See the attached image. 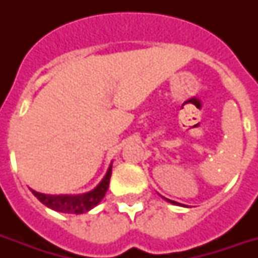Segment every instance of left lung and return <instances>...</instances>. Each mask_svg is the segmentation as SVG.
Wrapping results in <instances>:
<instances>
[{
	"label": "left lung",
	"instance_id": "obj_1",
	"mask_svg": "<svg viewBox=\"0 0 258 258\" xmlns=\"http://www.w3.org/2000/svg\"><path fill=\"white\" fill-rule=\"evenodd\" d=\"M169 201V202H171V204H176V202H174V201H170V200H167Z\"/></svg>",
	"mask_w": 258,
	"mask_h": 258
}]
</instances>
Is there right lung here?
Returning a JSON list of instances; mask_svg holds the SVG:
<instances>
[{
	"label": "right lung",
	"mask_w": 258,
	"mask_h": 258,
	"mask_svg": "<svg viewBox=\"0 0 258 258\" xmlns=\"http://www.w3.org/2000/svg\"><path fill=\"white\" fill-rule=\"evenodd\" d=\"M111 174H112V166H109L105 176L92 191L80 194V196H49V194H42V192H37L34 190H32V192L34 194V197H37V200L41 204L53 209L56 212L82 214V213H86L95 208L103 200V197L108 190Z\"/></svg>",
	"instance_id": "add662e5"
}]
</instances>
